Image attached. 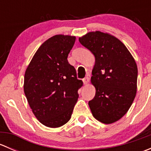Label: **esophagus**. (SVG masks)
Masks as SVG:
<instances>
[{
    "instance_id": "1",
    "label": "esophagus",
    "mask_w": 151,
    "mask_h": 151,
    "mask_svg": "<svg viewBox=\"0 0 151 151\" xmlns=\"http://www.w3.org/2000/svg\"><path fill=\"white\" fill-rule=\"evenodd\" d=\"M83 83H84V85H87L88 83H89V78H88V77H85V78L83 80Z\"/></svg>"
}]
</instances>
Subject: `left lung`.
I'll list each match as a JSON object with an SVG mask.
<instances>
[{"label":"left lung","instance_id":"8db88e82","mask_svg":"<svg viewBox=\"0 0 151 151\" xmlns=\"http://www.w3.org/2000/svg\"><path fill=\"white\" fill-rule=\"evenodd\" d=\"M79 41L95 56L91 82L96 95L88 102L93 116L105 124L116 122L136 96V61L124 44L108 33L88 32Z\"/></svg>","mask_w":151,"mask_h":151}]
</instances>
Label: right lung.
Returning a JSON list of instances; mask_svg holds the SVG:
<instances>
[{
    "label": "right lung",
    "instance_id": "1",
    "mask_svg": "<svg viewBox=\"0 0 151 151\" xmlns=\"http://www.w3.org/2000/svg\"><path fill=\"white\" fill-rule=\"evenodd\" d=\"M76 37L55 35L38 49L27 67L24 92L32 112L45 126L58 128L70 120L83 81L67 58Z\"/></svg>",
    "mask_w": 151,
    "mask_h": 151
}]
</instances>
